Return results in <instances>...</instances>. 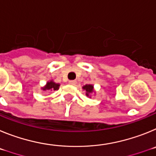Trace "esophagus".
Masks as SVG:
<instances>
[{"label": "esophagus", "mask_w": 156, "mask_h": 156, "mask_svg": "<svg viewBox=\"0 0 156 156\" xmlns=\"http://www.w3.org/2000/svg\"><path fill=\"white\" fill-rule=\"evenodd\" d=\"M69 83L70 85H76V80H70L69 82Z\"/></svg>", "instance_id": "obj_1"}]
</instances>
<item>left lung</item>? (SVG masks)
Listing matches in <instances>:
<instances>
[{"mask_svg": "<svg viewBox=\"0 0 156 156\" xmlns=\"http://www.w3.org/2000/svg\"><path fill=\"white\" fill-rule=\"evenodd\" d=\"M83 89L86 90V95L87 97H90V94L94 92V86L92 84H86L83 87Z\"/></svg>", "mask_w": 156, "mask_h": 156, "instance_id": "left-lung-1", "label": "left lung"}]
</instances>
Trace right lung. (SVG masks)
<instances>
[{
	"label": "right lung",
	"instance_id": "add662e5",
	"mask_svg": "<svg viewBox=\"0 0 156 156\" xmlns=\"http://www.w3.org/2000/svg\"><path fill=\"white\" fill-rule=\"evenodd\" d=\"M59 86L60 84L59 83H56L54 82L53 80H51V81H48V83H46L44 87H42V90H58Z\"/></svg>",
	"mask_w": 156,
	"mask_h": 156
}]
</instances>
